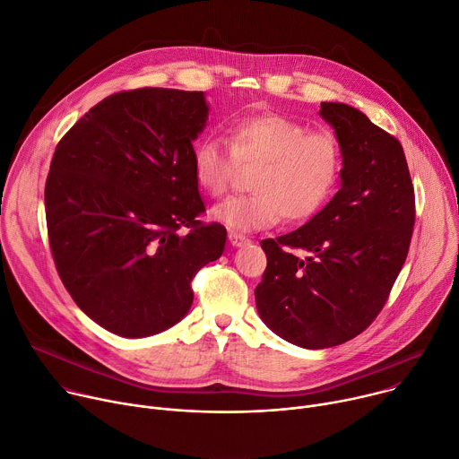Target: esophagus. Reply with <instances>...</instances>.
<instances>
[{
    "label": "esophagus",
    "instance_id": "34e87169",
    "mask_svg": "<svg viewBox=\"0 0 459 459\" xmlns=\"http://www.w3.org/2000/svg\"><path fill=\"white\" fill-rule=\"evenodd\" d=\"M229 241L234 245V247H241L245 243H248L251 239H248L247 236L239 234V232H229Z\"/></svg>",
    "mask_w": 459,
    "mask_h": 459
}]
</instances>
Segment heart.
Segmentation results:
<instances>
[{"mask_svg":"<svg viewBox=\"0 0 459 459\" xmlns=\"http://www.w3.org/2000/svg\"><path fill=\"white\" fill-rule=\"evenodd\" d=\"M238 164L258 166L251 179L255 194L232 197L212 211V218L232 230H258L302 223L313 218L335 192L342 174V150L327 132L278 113L239 118L230 128V148L220 139H204L194 153L197 186L223 197Z\"/></svg>","mask_w":459,"mask_h":459,"instance_id":"b5f03b06","label":"heart"}]
</instances>
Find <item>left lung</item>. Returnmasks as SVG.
Wrapping results in <instances>:
<instances>
[{"instance_id": "8db88e82", "label": "left lung", "mask_w": 459, "mask_h": 459, "mask_svg": "<svg viewBox=\"0 0 459 459\" xmlns=\"http://www.w3.org/2000/svg\"><path fill=\"white\" fill-rule=\"evenodd\" d=\"M320 115L342 150L341 190L304 227L262 241L267 269L255 290L267 327L307 350L348 342L381 313L415 223L401 143L348 104L322 102Z\"/></svg>"}]
</instances>
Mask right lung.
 <instances>
[{
    "label": "right lung",
    "mask_w": 459,
    "mask_h": 459,
    "mask_svg": "<svg viewBox=\"0 0 459 459\" xmlns=\"http://www.w3.org/2000/svg\"><path fill=\"white\" fill-rule=\"evenodd\" d=\"M203 91L141 88L106 97L60 139L46 181L56 271L74 304L126 339L178 324L192 278L223 255L227 230L204 204L194 141Z\"/></svg>",
    "instance_id": "add662e5"
}]
</instances>
